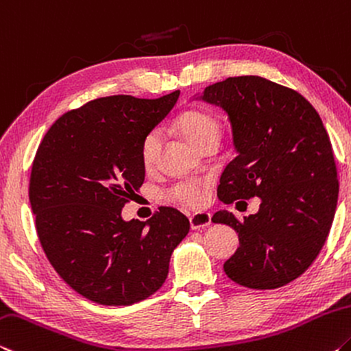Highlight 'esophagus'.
I'll list each match as a JSON object with an SVG mask.
<instances>
[{"label":"esophagus","instance_id":"obj_1","mask_svg":"<svg viewBox=\"0 0 351 351\" xmlns=\"http://www.w3.org/2000/svg\"><path fill=\"white\" fill-rule=\"evenodd\" d=\"M189 223H191L193 230H200L211 226V215L206 211H199L189 217Z\"/></svg>","mask_w":351,"mask_h":351}]
</instances>
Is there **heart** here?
<instances>
[{
    "label": "heart",
    "mask_w": 351,
    "mask_h": 351,
    "mask_svg": "<svg viewBox=\"0 0 351 351\" xmlns=\"http://www.w3.org/2000/svg\"><path fill=\"white\" fill-rule=\"evenodd\" d=\"M177 128L180 134L185 136V140L196 147L197 151L202 147L205 143L217 141L221 136V123L213 117V114L202 112V110H188L182 113L177 119ZM163 143V132L162 129L155 128L143 138L141 141V162L146 168H151L158 157L160 149ZM166 197L171 202L179 204L189 208H197L204 205L208 191L206 185L200 180H183L176 183L166 191Z\"/></svg>",
    "instance_id": "b5f03b06"
}]
</instances>
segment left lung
<instances>
[{
  "mask_svg": "<svg viewBox=\"0 0 351 351\" xmlns=\"http://www.w3.org/2000/svg\"><path fill=\"white\" fill-rule=\"evenodd\" d=\"M196 99L221 107L232 124L238 155L217 196L223 204L261 200L243 222L227 210L211 219L239 238L223 271L245 288H281L311 266L335 219L339 182L324 123L300 93L260 76L228 77Z\"/></svg>",
  "mask_w": 351,
  "mask_h": 351,
  "instance_id": "left-lung-1",
  "label": "left lung"
}]
</instances>
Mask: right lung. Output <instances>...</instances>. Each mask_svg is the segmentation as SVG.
I'll list each match as a JSON object with an SVG mask.
<instances>
[{
  "mask_svg": "<svg viewBox=\"0 0 351 351\" xmlns=\"http://www.w3.org/2000/svg\"><path fill=\"white\" fill-rule=\"evenodd\" d=\"M179 95L90 101L62 114L37 149L29 200L40 244L62 280L99 305H132L162 288L189 232L188 217L169 206L146 222L121 216L145 182L143 138Z\"/></svg>",
  "mask_w": 351,
  "mask_h": 351,
  "instance_id": "add662e5",
  "label": "right lung"
}]
</instances>
